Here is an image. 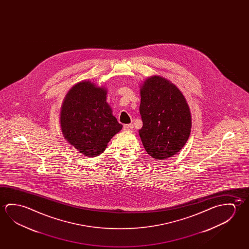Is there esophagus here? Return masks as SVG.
<instances>
[{
  "label": "esophagus",
  "mask_w": 249,
  "mask_h": 249,
  "mask_svg": "<svg viewBox=\"0 0 249 249\" xmlns=\"http://www.w3.org/2000/svg\"><path fill=\"white\" fill-rule=\"evenodd\" d=\"M123 129L126 132H134V126H133V124H126L123 126Z\"/></svg>",
  "instance_id": "1"
}]
</instances>
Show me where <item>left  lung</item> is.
<instances>
[{"label":"left lung","instance_id":"8db88e82","mask_svg":"<svg viewBox=\"0 0 249 249\" xmlns=\"http://www.w3.org/2000/svg\"><path fill=\"white\" fill-rule=\"evenodd\" d=\"M140 114L143 126L139 130L147 154L156 160L176 155L188 142L191 113L182 93L160 75H152L141 86Z\"/></svg>","mask_w":249,"mask_h":249}]
</instances>
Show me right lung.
Listing matches in <instances>:
<instances>
[{"instance_id": "1", "label": "right lung", "mask_w": 249, "mask_h": 249, "mask_svg": "<svg viewBox=\"0 0 249 249\" xmlns=\"http://www.w3.org/2000/svg\"><path fill=\"white\" fill-rule=\"evenodd\" d=\"M106 88L91 81L73 85L62 102L60 124L63 137L87 157L102 155L123 125L107 102Z\"/></svg>"}]
</instances>
